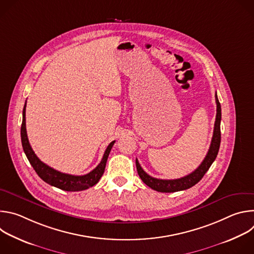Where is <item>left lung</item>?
<instances>
[{"mask_svg": "<svg viewBox=\"0 0 254 254\" xmlns=\"http://www.w3.org/2000/svg\"><path fill=\"white\" fill-rule=\"evenodd\" d=\"M215 99H216V104H217V114H216V120H215V125H214L213 136H212L209 151H208L205 159L201 163V165L194 172H192L191 174H189L183 178L175 179V180H162V179H157V178H154V177H151L150 175H148L142 170V168L140 167V165L136 159L135 166H136L137 174L144 184L158 192L172 193V192L183 191V190L193 187L204 177L206 172L211 167L212 163L215 161L217 155H218L220 141H221V131H220L221 105L218 100V97H217V93L215 94Z\"/></svg>", "mask_w": 254, "mask_h": 254, "instance_id": "1", "label": "left lung"}]
</instances>
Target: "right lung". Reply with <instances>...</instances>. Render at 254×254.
Here are the masks:
<instances>
[{
	"label": "right lung",
	"mask_w": 254,
	"mask_h": 254,
	"mask_svg": "<svg viewBox=\"0 0 254 254\" xmlns=\"http://www.w3.org/2000/svg\"><path fill=\"white\" fill-rule=\"evenodd\" d=\"M21 140H22L24 153L26 154L27 159L29 160L31 166L33 167L35 172L37 173V175L47 184L54 186L56 188H59L61 190H64V191H69V192H77V191L86 190V189L94 186L95 184H97L99 179L101 178V176L104 173L108 155H110L112 148L116 142V140H114L110 144H108L105 152H104L101 162L98 164V166L95 169H93L91 172H89L86 175L74 176V175H69V174H65V173L56 171L53 168H51L48 165L41 162L40 159L35 155L34 151L32 150V148L30 146L29 139L27 136V130H26V102H25V105L23 108V122H22V126H21Z\"/></svg>",
	"instance_id": "obj_1"
}]
</instances>
